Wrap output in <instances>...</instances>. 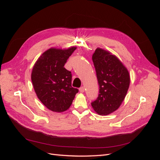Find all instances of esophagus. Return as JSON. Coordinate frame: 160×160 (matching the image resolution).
<instances>
[{"mask_svg":"<svg viewBox=\"0 0 160 160\" xmlns=\"http://www.w3.org/2000/svg\"><path fill=\"white\" fill-rule=\"evenodd\" d=\"M79 91L81 92V93H84V91H85L84 87H81V88H79Z\"/></svg>","mask_w":160,"mask_h":160,"instance_id":"1","label":"esophagus"}]
</instances>
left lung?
<instances>
[{"label":"left lung","mask_w":160,"mask_h":160,"mask_svg":"<svg viewBox=\"0 0 160 160\" xmlns=\"http://www.w3.org/2000/svg\"><path fill=\"white\" fill-rule=\"evenodd\" d=\"M92 60L99 94L91 106L96 113L107 115L117 110L123 101L129 87V74L117 57L101 48L95 50Z\"/></svg>","instance_id":"left-lung-1"}]
</instances>
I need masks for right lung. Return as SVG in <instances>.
I'll use <instances>...</instances> for the list:
<instances>
[{"mask_svg":"<svg viewBox=\"0 0 160 160\" xmlns=\"http://www.w3.org/2000/svg\"><path fill=\"white\" fill-rule=\"evenodd\" d=\"M77 49L51 48L34 65L31 80L37 96L42 103L54 112L68 109L79 90L71 86L72 75L64 65Z\"/></svg>","mask_w":160,"mask_h":160,"instance_id":"1","label":"right lung"}]
</instances>
